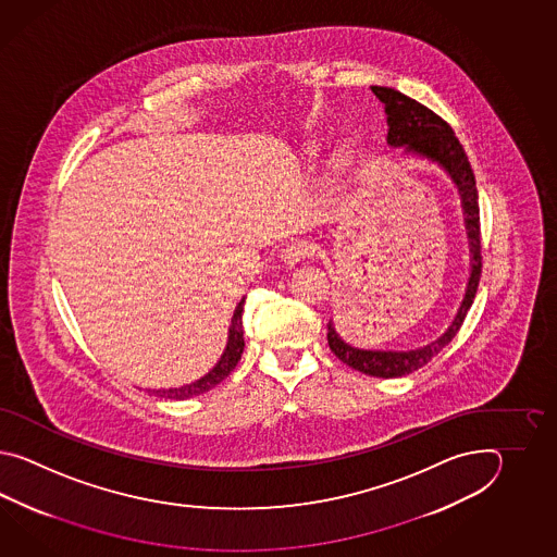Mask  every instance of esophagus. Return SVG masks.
Masks as SVG:
<instances>
[{"mask_svg": "<svg viewBox=\"0 0 557 557\" xmlns=\"http://www.w3.org/2000/svg\"><path fill=\"white\" fill-rule=\"evenodd\" d=\"M310 252H312V247L308 245L307 240L298 238V240L288 243V245L281 250V259H283L286 264H296V262L307 259Z\"/></svg>", "mask_w": 557, "mask_h": 557, "instance_id": "obj_1", "label": "esophagus"}]
</instances>
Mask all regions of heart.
Masks as SVG:
<instances>
[{
  "instance_id": "obj_1",
  "label": "heart",
  "mask_w": 557,
  "mask_h": 557,
  "mask_svg": "<svg viewBox=\"0 0 557 557\" xmlns=\"http://www.w3.org/2000/svg\"><path fill=\"white\" fill-rule=\"evenodd\" d=\"M305 154H307L308 161H317L320 157V145H317V143H310ZM343 165H346V157H344V153H341L336 157V166Z\"/></svg>"
}]
</instances>
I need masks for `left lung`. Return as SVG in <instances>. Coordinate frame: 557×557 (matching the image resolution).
<instances>
[{
    "instance_id": "left-lung-1",
    "label": "left lung",
    "mask_w": 557,
    "mask_h": 557,
    "mask_svg": "<svg viewBox=\"0 0 557 557\" xmlns=\"http://www.w3.org/2000/svg\"><path fill=\"white\" fill-rule=\"evenodd\" d=\"M372 94L379 97L386 109L388 121V137L386 141L391 147H404L406 153L424 157L432 163H438L448 175L454 185L458 187L462 199L463 223L466 235L470 245V278L466 286L462 305L458 314L451 320L448 331L444 332L434 343L426 344L416 350L394 352V350H364L344 343L334 331V322H329V346L332 352L343 360L344 364L355 368L368 376L376 379H400L418 368L428 364L440 350L450 343L458 334L468 310L472 307L473 296L482 276V245H480V207H478V189L472 166L466 157L462 145L454 135L450 125L438 117L434 111L410 99L408 95L400 94L392 87L372 85Z\"/></svg>"
}]
</instances>
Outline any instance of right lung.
I'll return each instance as SVG.
<instances>
[{"label":"right lung","mask_w":557,"mask_h":557,"mask_svg":"<svg viewBox=\"0 0 557 557\" xmlns=\"http://www.w3.org/2000/svg\"><path fill=\"white\" fill-rule=\"evenodd\" d=\"M243 305L245 298L238 302L235 308V314L231 319V326H228V341H226L225 352L219 358V362L214 364L213 370H209L202 379L195 380L185 386L178 388H163V391H151L154 396L165 398V400H187L193 396H199L205 392L211 391L216 384H221L223 380L235 370V367L240 360V355L245 350V338H243Z\"/></svg>","instance_id":"obj_1"}]
</instances>
